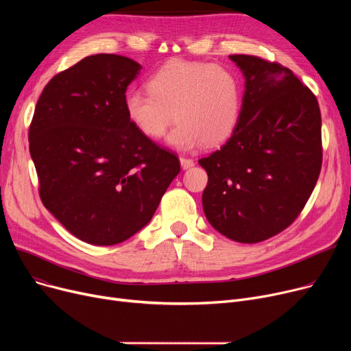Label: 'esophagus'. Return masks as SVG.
Returning a JSON list of instances; mask_svg holds the SVG:
<instances>
[{"mask_svg":"<svg viewBox=\"0 0 351 351\" xmlns=\"http://www.w3.org/2000/svg\"><path fill=\"white\" fill-rule=\"evenodd\" d=\"M179 160H180L182 169H189V168H192V166L195 165V162H193L192 159H189V158H183V156H182Z\"/></svg>","mask_w":351,"mask_h":351,"instance_id":"esophagus-1","label":"esophagus"}]
</instances>
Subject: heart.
Returning a JSON list of instances; mask_svg holds the SVG:
<instances>
[{"label":"heart","mask_w":351,"mask_h":351,"mask_svg":"<svg viewBox=\"0 0 351 351\" xmlns=\"http://www.w3.org/2000/svg\"><path fill=\"white\" fill-rule=\"evenodd\" d=\"M146 89L147 94L126 97L129 121L145 136L159 139L175 117L178 123L168 142L182 151L202 142L208 146L225 142L241 118V84L223 66L171 61L147 80Z\"/></svg>","instance_id":"heart-1"}]
</instances>
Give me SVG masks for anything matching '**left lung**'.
<instances>
[{
    "mask_svg": "<svg viewBox=\"0 0 351 351\" xmlns=\"http://www.w3.org/2000/svg\"><path fill=\"white\" fill-rule=\"evenodd\" d=\"M245 77L241 118L228 142L199 165L208 172V222L241 243L293 223L322 169V117L313 92L280 64L229 57Z\"/></svg>",
    "mask_w": 351,
    "mask_h": 351,
    "instance_id": "obj_1",
    "label": "left lung"
}]
</instances>
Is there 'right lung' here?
Listing matches in <instances>:
<instances>
[{
  "label": "right lung",
  "mask_w": 351,
  "mask_h": 351,
  "mask_svg": "<svg viewBox=\"0 0 351 351\" xmlns=\"http://www.w3.org/2000/svg\"><path fill=\"white\" fill-rule=\"evenodd\" d=\"M141 69L122 55H90L55 75L35 106L28 139L43 204L90 245L145 228L180 171L128 118L125 94Z\"/></svg>",
  "instance_id": "obj_1"
}]
</instances>
